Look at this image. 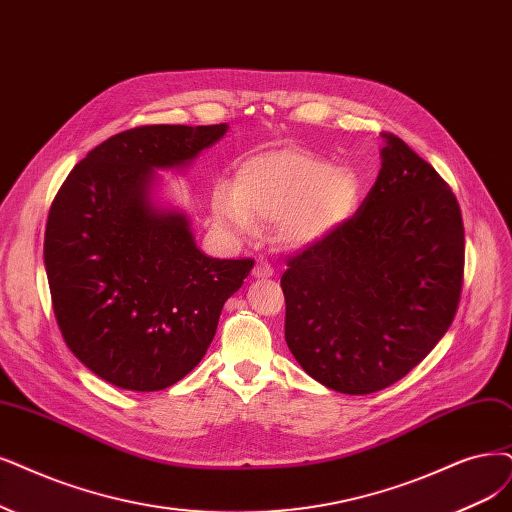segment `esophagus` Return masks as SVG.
Segmentation results:
<instances>
[{
  "instance_id": "esophagus-1",
  "label": "esophagus",
  "mask_w": 512,
  "mask_h": 512,
  "mask_svg": "<svg viewBox=\"0 0 512 512\" xmlns=\"http://www.w3.org/2000/svg\"><path fill=\"white\" fill-rule=\"evenodd\" d=\"M272 274H274L272 263L263 261V259H259V261L255 263V268H253V276H255V278H270Z\"/></svg>"
}]
</instances>
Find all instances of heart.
<instances>
[{"instance_id":"b5f03b06","label":"heart","mask_w":512,"mask_h":512,"mask_svg":"<svg viewBox=\"0 0 512 512\" xmlns=\"http://www.w3.org/2000/svg\"><path fill=\"white\" fill-rule=\"evenodd\" d=\"M361 196V181L348 166L304 147H282L246 158L236 187L219 183L213 215L225 230L253 234L259 223H278L289 246H308L344 225Z\"/></svg>"}]
</instances>
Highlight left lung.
Returning <instances> with one entry per match:
<instances>
[{"instance_id":"8db88e82","label":"left lung","mask_w":512,"mask_h":512,"mask_svg":"<svg viewBox=\"0 0 512 512\" xmlns=\"http://www.w3.org/2000/svg\"><path fill=\"white\" fill-rule=\"evenodd\" d=\"M382 170L358 211L287 261L285 339L308 375L344 394L399 382L458 312L464 223L451 187L382 132Z\"/></svg>"}]
</instances>
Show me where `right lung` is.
Masks as SVG:
<instances>
[{
  "mask_svg": "<svg viewBox=\"0 0 512 512\" xmlns=\"http://www.w3.org/2000/svg\"><path fill=\"white\" fill-rule=\"evenodd\" d=\"M227 124L137 126L75 164L54 196L44 263L67 348L135 392L177 384L211 346L253 259L204 255L183 213L151 204L154 168H179Z\"/></svg>",
  "mask_w": 512,
  "mask_h": 512,
  "instance_id": "add662e5",
  "label": "right lung"
}]
</instances>
